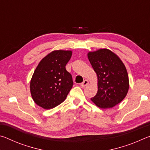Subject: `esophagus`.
<instances>
[{
    "label": "esophagus",
    "mask_w": 150,
    "mask_h": 150,
    "mask_svg": "<svg viewBox=\"0 0 150 150\" xmlns=\"http://www.w3.org/2000/svg\"><path fill=\"white\" fill-rule=\"evenodd\" d=\"M87 85H88V80H84L83 81V82L82 83H81V87H86Z\"/></svg>",
    "instance_id": "esophagus-1"
}]
</instances>
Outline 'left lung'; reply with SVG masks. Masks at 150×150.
<instances>
[{
    "instance_id": "left-lung-1",
    "label": "left lung",
    "mask_w": 150,
    "mask_h": 150,
    "mask_svg": "<svg viewBox=\"0 0 150 150\" xmlns=\"http://www.w3.org/2000/svg\"><path fill=\"white\" fill-rule=\"evenodd\" d=\"M87 55L98 78L97 93L91 100L99 108H112L128 93L129 79L125 65L108 49L88 52Z\"/></svg>"
}]
</instances>
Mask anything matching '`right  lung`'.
<instances>
[{
  "label": "right lung",
  "mask_w": 150,
  "mask_h": 150,
  "mask_svg": "<svg viewBox=\"0 0 150 150\" xmlns=\"http://www.w3.org/2000/svg\"><path fill=\"white\" fill-rule=\"evenodd\" d=\"M71 55L70 50H55L40 61L30 85L36 105L51 109L65 100L73 85L72 76L65 69Z\"/></svg>",
  "instance_id": "1"
}]
</instances>
